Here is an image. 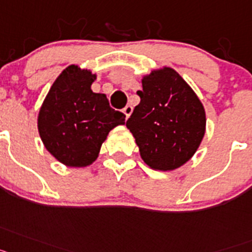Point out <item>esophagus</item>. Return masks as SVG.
Instances as JSON below:
<instances>
[{
	"mask_svg": "<svg viewBox=\"0 0 252 252\" xmlns=\"http://www.w3.org/2000/svg\"><path fill=\"white\" fill-rule=\"evenodd\" d=\"M123 113L126 114V119H128V118L130 117V115H132V113H133L132 105H126V108L123 109Z\"/></svg>",
	"mask_w": 252,
	"mask_h": 252,
	"instance_id": "34e87169",
	"label": "esophagus"
}]
</instances>
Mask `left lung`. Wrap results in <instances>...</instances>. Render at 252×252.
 I'll list each match as a JSON object with an SVG mask.
<instances>
[{"label":"left lung","instance_id":"8db88e82","mask_svg":"<svg viewBox=\"0 0 252 252\" xmlns=\"http://www.w3.org/2000/svg\"><path fill=\"white\" fill-rule=\"evenodd\" d=\"M141 102L126 120L144 162L171 171L187 163L205 133V110L196 94L170 67L153 69L137 91Z\"/></svg>","mask_w":252,"mask_h":252}]
</instances>
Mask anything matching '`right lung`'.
<instances>
[{
	"label": "right lung",
	"mask_w": 252,
	"mask_h": 252,
	"mask_svg": "<svg viewBox=\"0 0 252 252\" xmlns=\"http://www.w3.org/2000/svg\"><path fill=\"white\" fill-rule=\"evenodd\" d=\"M96 74L71 64L50 87L38 115V130L50 155L68 167H86L97 158L109 132L126 124L105 94L93 93Z\"/></svg>",
	"instance_id": "add662e5"
}]
</instances>
